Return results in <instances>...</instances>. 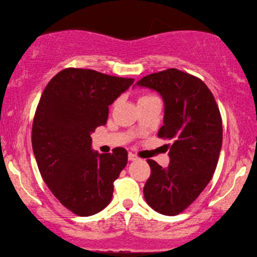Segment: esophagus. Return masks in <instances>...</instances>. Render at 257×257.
Segmentation results:
<instances>
[{
	"mask_svg": "<svg viewBox=\"0 0 257 257\" xmlns=\"http://www.w3.org/2000/svg\"><path fill=\"white\" fill-rule=\"evenodd\" d=\"M128 160L129 161H137L138 156L136 154H134V153H129L128 154Z\"/></svg>",
	"mask_w": 257,
	"mask_h": 257,
	"instance_id": "34e87169",
	"label": "esophagus"
}]
</instances>
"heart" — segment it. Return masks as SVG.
Wrapping results in <instances>:
<instances>
[{"mask_svg": "<svg viewBox=\"0 0 257 257\" xmlns=\"http://www.w3.org/2000/svg\"><path fill=\"white\" fill-rule=\"evenodd\" d=\"M151 101H160V99L156 95H153V94H143L137 98V104H142V103H146ZM115 104L116 102L114 103V105Z\"/></svg>", "mask_w": 257, "mask_h": 257, "instance_id": "b5f03b06", "label": "heart"}]
</instances>
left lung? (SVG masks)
<instances>
[{
  "instance_id": "left-lung-1",
  "label": "left lung",
  "mask_w": 257,
  "mask_h": 257,
  "mask_svg": "<svg viewBox=\"0 0 257 257\" xmlns=\"http://www.w3.org/2000/svg\"><path fill=\"white\" fill-rule=\"evenodd\" d=\"M141 87L163 98L164 119L158 136L171 139L168 168L147 160V204L164 215L185 211L210 182L222 146V120L208 87L189 73L168 69L142 78Z\"/></svg>"
}]
</instances>
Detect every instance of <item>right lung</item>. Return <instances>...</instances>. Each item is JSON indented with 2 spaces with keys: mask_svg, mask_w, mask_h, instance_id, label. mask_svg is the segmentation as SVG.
<instances>
[{
  "mask_svg": "<svg viewBox=\"0 0 257 257\" xmlns=\"http://www.w3.org/2000/svg\"><path fill=\"white\" fill-rule=\"evenodd\" d=\"M133 78L67 68L52 78L35 112L32 143L43 180L69 211L96 214L111 202L113 182L128 153L92 150L90 134L106 123L108 105L133 85Z\"/></svg>",
  "mask_w": 257,
  "mask_h": 257,
  "instance_id": "right-lung-1",
  "label": "right lung"
}]
</instances>
